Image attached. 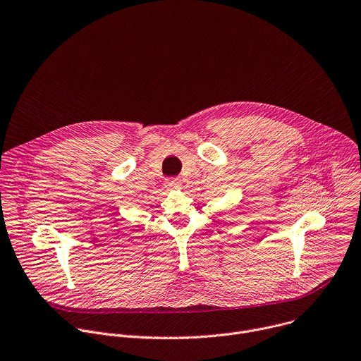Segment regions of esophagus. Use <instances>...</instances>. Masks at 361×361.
Here are the masks:
<instances>
[{"label": "esophagus", "mask_w": 361, "mask_h": 361, "mask_svg": "<svg viewBox=\"0 0 361 361\" xmlns=\"http://www.w3.org/2000/svg\"><path fill=\"white\" fill-rule=\"evenodd\" d=\"M166 185L169 188H174V187H178L180 185V178L178 177H170L166 180Z\"/></svg>", "instance_id": "34e87169"}]
</instances>
